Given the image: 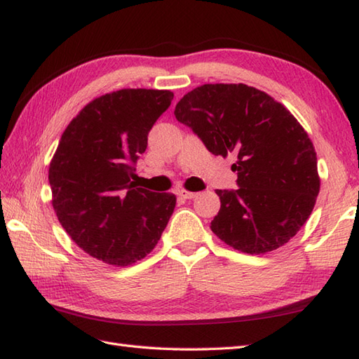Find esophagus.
Masks as SVG:
<instances>
[{
	"mask_svg": "<svg viewBox=\"0 0 359 359\" xmlns=\"http://www.w3.org/2000/svg\"><path fill=\"white\" fill-rule=\"evenodd\" d=\"M176 194L182 198H194L197 196V193H191L188 189H177Z\"/></svg>",
	"mask_w": 359,
	"mask_h": 359,
	"instance_id": "obj_1",
	"label": "esophagus"
}]
</instances>
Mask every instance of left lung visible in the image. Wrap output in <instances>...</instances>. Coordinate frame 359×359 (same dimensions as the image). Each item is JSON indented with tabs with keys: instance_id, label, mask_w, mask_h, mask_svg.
I'll return each mask as SVG.
<instances>
[{
	"instance_id": "8db88e82",
	"label": "left lung",
	"mask_w": 359,
	"mask_h": 359,
	"mask_svg": "<svg viewBox=\"0 0 359 359\" xmlns=\"http://www.w3.org/2000/svg\"><path fill=\"white\" fill-rule=\"evenodd\" d=\"M174 116L208 151L237 159L238 188L215 191L214 234L255 255L287 243L320 193L315 148L287 108L245 84H205L180 99Z\"/></svg>"
}]
</instances>
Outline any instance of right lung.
Masks as SVG:
<instances>
[{"label":"right lung","instance_id":"add662e5","mask_svg":"<svg viewBox=\"0 0 359 359\" xmlns=\"http://www.w3.org/2000/svg\"><path fill=\"white\" fill-rule=\"evenodd\" d=\"M174 95L123 88L87 104L62 133L50 162L56 217L88 255L128 266L153 251L176 196L137 188L136 162Z\"/></svg>","mask_w":359,"mask_h":359}]
</instances>
